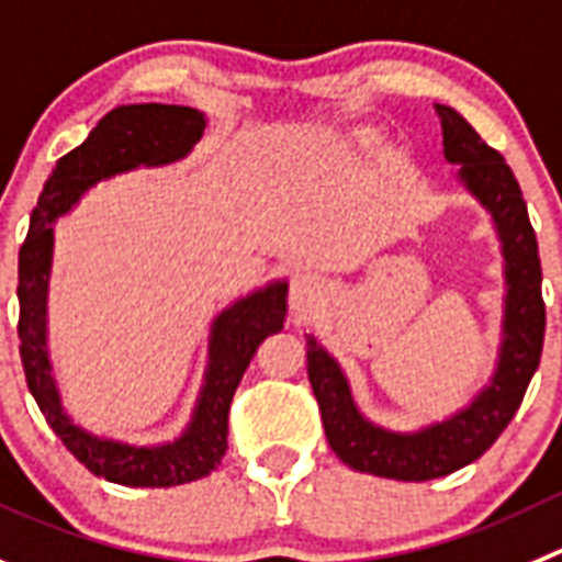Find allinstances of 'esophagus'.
Wrapping results in <instances>:
<instances>
[{"label":"esophagus","instance_id":"1","mask_svg":"<svg viewBox=\"0 0 562 562\" xmlns=\"http://www.w3.org/2000/svg\"><path fill=\"white\" fill-rule=\"evenodd\" d=\"M324 296V280L316 274H296L291 280V291H288V302H291V311H296L299 316H307L318 307Z\"/></svg>","mask_w":562,"mask_h":562}]
</instances>
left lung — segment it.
Returning <instances> with one entry per match:
<instances>
[{
	"mask_svg": "<svg viewBox=\"0 0 562 562\" xmlns=\"http://www.w3.org/2000/svg\"><path fill=\"white\" fill-rule=\"evenodd\" d=\"M443 157L458 166V182L485 207L496 229L505 274L502 340L485 385L452 416L396 432L363 416L338 360L307 335V376L322 411L333 452L349 469L402 482L447 476L494 447L510 424L541 363L547 307L541 296V257L510 166L476 135L458 110L438 104Z\"/></svg>",
	"mask_w": 562,
	"mask_h": 562,
	"instance_id": "left-lung-1",
	"label": "left lung"
}]
</instances>
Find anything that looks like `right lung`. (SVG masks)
<instances>
[{"label": "right lung", "instance_id": "right-lung-1", "mask_svg": "<svg viewBox=\"0 0 562 562\" xmlns=\"http://www.w3.org/2000/svg\"><path fill=\"white\" fill-rule=\"evenodd\" d=\"M207 115L186 104H119L99 119L77 149L63 155L44 182L19 251V340L30 393L46 424L66 449L108 482L127 487H171L196 482L216 471L227 452V416L235 387L257 346L280 333L288 313V282L271 280L224 307L207 338V366L191 422L175 440L127 443L88 432L63 407L52 374L49 302L55 222L104 180L135 169H160L180 162L202 140Z\"/></svg>", "mask_w": 562, "mask_h": 562}]
</instances>
